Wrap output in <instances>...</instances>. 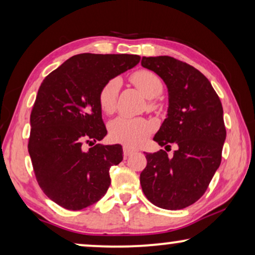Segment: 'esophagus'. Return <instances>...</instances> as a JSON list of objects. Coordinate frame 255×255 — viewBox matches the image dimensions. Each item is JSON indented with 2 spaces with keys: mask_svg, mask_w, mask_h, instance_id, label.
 <instances>
[{
  "mask_svg": "<svg viewBox=\"0 0 255 255\" xmlns=\"http://www.w3.org/2000/svg\"><path fill=\"white\" fill-rule=\"evenodd\" d=\"M133 153H134L133 149L128 148V146H124V147H123V155H124V159L128 158V156H130L131 154H133Z\"/></svg>",
  "mask_w": 255,
  "mask_h": 255,
  "instance_id": "34e87169",
  "label": "esophagus"
}]
</instances>
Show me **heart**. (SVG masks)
Instances as JSON below:
<instances>
[{"label":"heart","instance_id":"heart-1","mask_svg":"<svg viewBox=\"0 0 255 255\" xmlns=\"http://www.w3.org/2000/svg\"><path fill=\"white\" fill-rule=\"evenodd\" d=\"M131 81L148 99L160 95L162 92V82L159 76L147 69H139L131 75ZM121 88L118 79H111L106 82L99 93V104L103 113L113 114L117 108V96ZM155 108L154 103L149 104ZM153 125L149 121L141 117L120 116L109 125V134L113 140L123 142L128 147H135L145 140L151 133Z\"/></svg>","mask_w":255,"mask_h":255}]
</instances>
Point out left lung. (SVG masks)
<instances>
[{
    "label": "left lung",
    "mask_w": 255,
    "mask_h": 255,
    "mask_svg": "<svg viewBox=\"0 0 255 255\" xmlns=\"http://www.w3.org/2000/svg\"><path fill=\"white\" fill-rule=\"evenodd\" d=\"M142 67L156 73L168 88V114L153 138L160 146L178 148L146 153L140 184L147 200L167 210H180L200 200L222 161L226 138L217 93L193 66L168 55L142 57Z\"/></svg>",
    "instance_id": "1"
}]
</instances>
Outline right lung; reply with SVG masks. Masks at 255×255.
<instances>
[{
	"mask_svg": "<svg viewBox=\"0 0 255 255\" xmlns=\"http://www.w3.org/2000/svg\"><path fill=\"white\" fill-rule=\"evenodd\" d=\"M139 61L135 54H76L41 82L27 149L38 184L60 207L81 210L107 193L109 170L123 160V149L118 144L94 145L107 134L99 93ZM85 143L92 147L86 150Z\"/></svg>",
	"mask_w": 255,
	"mask_h": 255,
	"instance_id": "right-lung-1",
	"label": "right lung"
}]
</instances>
